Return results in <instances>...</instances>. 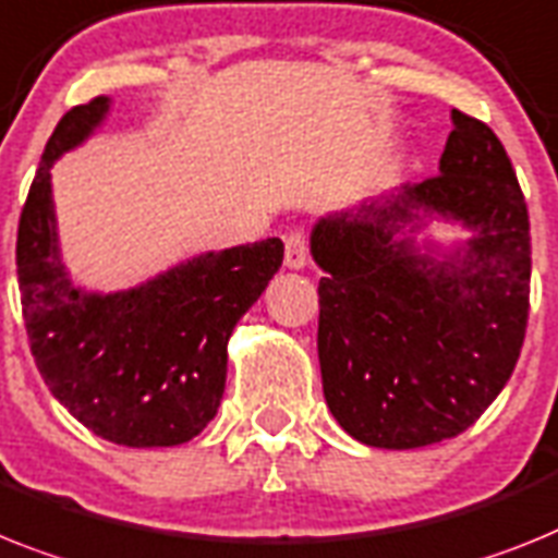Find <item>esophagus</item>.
<instances>
[{
  "instance_id": "esophagus-1",
  "label": "esophagus",
  "mask_w": 558,
  "mask_h": 558,
  "mask_svg": "<svg viewBox=\"0 0 558 558\" xmlns=\"http://www.w3.org/2000/svg\"><path fill=\"white\" fill-rule=\"evenodd\" d=\"M283 257H287L289 269H303V266H306V260H308L306 232H301V229L289 232V235H287V252H283Z\"/></svg>"
}]
</instances>
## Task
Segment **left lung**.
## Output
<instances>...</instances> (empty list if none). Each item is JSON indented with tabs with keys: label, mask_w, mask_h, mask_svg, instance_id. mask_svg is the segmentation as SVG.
<instances>
[{
	"label": "left lung",
	"mask_w": 558,
	"mask_h": 558,
	"mask_svg": "<svg viewBox=\"0 0 558 558\" xmlns=\"http://www.w3.org/2000/svg\"><path fill=\"white\" fill-rule=\"evenodd\" d=\"M437 175L320 218L323 395L372 448H423L476 423L510 380L531 308V221L494 130L453 110ZM420 211L475 229L465 253L420 256ZM402 234V239H397Z\"/></svg>",
	"instance_id": "8db88e82"
}]
</instances>
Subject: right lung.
Returning <instances> with one entry per match:
<instances>
[{"label": "right lung", "mask_w": 558, "mask_h": 558, "mask_svg": "<svg viewBox=\"0 0 558 558\" xmlns=\"http://www.w3.org/2000/svg\"><path fill=\"white\" fill-rule=\"evenodd\" d=\"M107 110L110 98L98 96L64 112L22 207L16 275L27 340L50 395L96 437L181 446L218 414L229 335L283 264V241L207 252L128 292L73 287L59 257L50 167Z\"/></svg>", "instance_id": "add662e5"}]
</instances>
